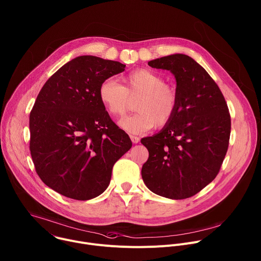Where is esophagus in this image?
<instances>
[{
	"mask_svg": "<svg viewBox=\"0 0 261 261\" xmlns=\"http://www.w3.org/2000/svg\"><path fill=\"white\" fill-rule=\"evenodd\" d=\"M130 138H131V140H132L133 143H138V142H139V137H137V136L130 135Z\"/></svg>",
	"mask_w": 261,
	"mask_h": 261,
	"instance_id": "obj_1",
	"label": "esophagus"
}]
</instances>
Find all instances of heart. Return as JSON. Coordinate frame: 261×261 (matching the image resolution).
I'll return each instance as SVG.
<instances>
[{
    "instance_id": "heart-1",
    "label": "heart",
    "mask_w": 261,
    "mask_h": 261,
    "mask_svg": "<svg viewBox=\"0 0 261 261\" xmlns=\"http://www.w3.org/2000/svg\"><path fill=\"white\" fill-rule=\"evenodd\" d=\"M100 103L115 117H123L131 108V99L139 97L136 115L120 122L123 129L131 133H142L154 125L163 128L174 117L178 106V93L174 85L149 69L138 68L122 79V85L114 79L101 82L98 89Z\"/></svg>"
}]
</instances>
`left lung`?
<instances>
[{"label": "left lung", "instance_id": "8db88e82", "mask_svg": "<svg viewBox=\"0 0 261 261\" xmlns=\"http://www.w3.org/2000/svg\"><path fill=\"white\" fill-rule=\"evenodd\" d=\"M148 65L174 74L178 106L168 125L141 139L148 150L141 176L159 196L191 198L220 170L230 135L228 108L217 84L192 57L173 54L150 60Z\"/></svg>", "mask_w": 261, "mask_h": 261}]
</instances>
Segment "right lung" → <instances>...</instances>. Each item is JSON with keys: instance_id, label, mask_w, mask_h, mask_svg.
<instances>
[{"instance_id": "1", "label": "right lung", "mask_w": 261, "mask_h": 261, "mask_svg": "<svg viewBox=\"0 0 261 261\" xmlns=\"http://www.w3.org/2000/svg\"><path fill=\"white\" fill-rule=\"evenodd\" d=\"M125 64L96 56L75 57L44 84L30 115V150L42 181L79 201L109 187L115 163L132 141L99 101L101 82Z\"/></svg>"}]
</instances>
